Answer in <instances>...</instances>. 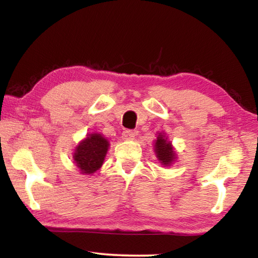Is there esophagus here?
Segmentation results:
<instances>
[{
    "label": "esophagus",
    "instance_id": "esophagus-1",
    "mask_svg": "<svg viewBox=\"0 0 258 258\" xmlns=\"http://www.w3.org/2000/svg\"><path fill=\"white\" fill-rule=\"evenodd\" d=\"M135 137V132H133V131L131 130H126L123 132V134H121V138H123V140H133Z\"/></svg>",
    "mask_w": 258,
    "mask_h": 258
}]
</instances>
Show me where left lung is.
I'll return each mask as SVG.
<instances>
[{
	"label": "left lung",
	"mask_w": 258,
	"mask_h": 258,
	"mask_svg": "<svg viewBox=\"0 0 258 258\" xmlns=\"http://www.w3.org/2000/svg\"><path fill=\"white\" fill-rule=\"evenodd\" d=\"M155 152L161 165L171 166L176 158V154L174 152L171 141H167V138L164 133H159L155 142Z\"/></svg>",
	"instance_id": "left-lung-1"
}]
</instances>
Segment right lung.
Instances as JSON below:
<instances>
[{
    "label": "right lung",
    "instance_id": "right-lung-1",
    "mask_svg": "<svg viewBox=\"0 0 258 258\" xmlns=\"http://www.w3.org/2000/svg\"><path fill=\"white\" fill-rule=\"evenodd\" d=\"M109 142L101 134L92 133L80 142L74 152V163L82 174H93L101 167L107 155Z\"/></svg>",
    "mask_w": 258,
    "mask_h": 258
}]
</instances>
